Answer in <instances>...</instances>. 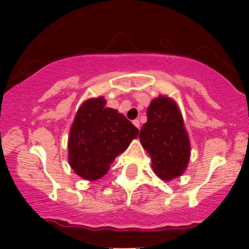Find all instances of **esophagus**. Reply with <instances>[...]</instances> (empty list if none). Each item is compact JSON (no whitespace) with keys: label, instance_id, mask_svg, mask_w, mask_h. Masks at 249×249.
<instances>
[{"label":"esophagus","instance_id":"obj_1","mask_svg":"<svg viewBox=\"0 0 249 249\" xmlns=\"http://www.w3.org/2000/svg\"><path fill=\"white\" fill-rule=\"evenodd\" d=\"M133 124H135L136 127H137L138 129H140V127H141V123H140V120H135L133 121Z\"/></svg>","mask_w":249,"mask_h":249}]
</instances>
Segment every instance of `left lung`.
I'll return each mask as SVG.
<instances>
[{"label":"left lung","mask_w":249,"mask_h":249,"mask_svg":"<svg viewBox=\"0 0 249 249\" xmlns=\"http://www.w3.org/2000/svg\"><path fill=\"white\" fill-rule=\"evenodd\" d=\"M140 141L151 156L158 177L169 181L184 172L191 156L190 138L175 101L164 96L152 101Z\"/></svg>","instance_id":"1"}]
</instances>
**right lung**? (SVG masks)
<instances>
[{
  "label": "right lung",
  "instance_id": "right-lung-1",
  "mask_svg": "<svg viewBox=\"0 0 249 249\" xmlns=\"http://www.w3.org/2000/svg\"><path fill=\"white\" fill-rule=\"evenodd\" d=\"M105 105L103 97L86 101L70 131L68 160L76 175L87 181L103 177L140 133L123 114Z\"/></svg>",
  "mask_w": 249,
  "mask_h": 249
}]
</instances>
